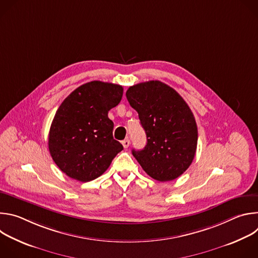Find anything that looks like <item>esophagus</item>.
Masks as SVG:
<instances>
[{
  "mask_svg": "<svg viewBox=\"0 0 258 258\" xmlns=\"http://www.w3.org/2000/svg\"><path fill=\"white\" fill-rule=\"evenodd\" d=\"M121 143H122V146L126 149V148H128V146L131 145V140H130V139H125V140H123Z\"/></svg>",
  "mask_w": 258,
  "mask_h": 258,
  "instance_id": "obj_1",
  "label": "esophagus"
}]
</instances>
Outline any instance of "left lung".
<instances>
[{"instance_id":"8db88e82","label":"left lung","mask_w":258,"mask_h":258,"mask_svg":"<svg viewBox=\"0 0 258 258\" xmlns=\"http://www.w3.org/2000/svg\"><path fill=\"white\" fill-rule=\"evenodd\" d=\"M125 95L147 136L144 149H133L134 157L152 178L175 179L189 168L197 149L198 131L190 107L159 81L130 87Z\"/></svg>"}]
</instances>
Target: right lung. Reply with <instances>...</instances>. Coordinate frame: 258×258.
Listing matches in <instances>:
<instances>
[{
    "mask_svg": "<svg viewBox=\"0 0 258 258\" xmlns=\"http://www.w3.org/2000/svg\"><path fill=\"white\" fill-rule=\"evenodd\" d=\"M123 88L94 81L73 91L59 106L49 133V151L69 177L90 181L103 174L123 149L113 139L110 109L117 106Z\"/></svg>",
    "mask_w": 258,
    "mask_h": 258,
    "instance_id": "1",
    "label": "right lung"
}]
</instances>
